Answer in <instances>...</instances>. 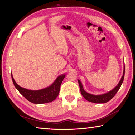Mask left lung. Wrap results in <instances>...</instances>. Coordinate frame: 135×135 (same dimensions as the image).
Listing matches in <instances>:
<instances>
[{"label": "left lung", "mask_w": 135, "mask_h": 135, "mask_svg": "<svg viewBox=\"0 0 135 135\" xmlns=\"http://www.w3.org/2000/svg\"><path fill=\"white\" fill-rule=\"evenodd\" d=\"M124 75H125V65H124V73H123V75L122 76L121 80H120L118 85H117V86L114 89L111 90L110 91H109V92L103 94H101V95H93V94H91L86 92L84 89V88H83L82 83L79 81V80H78L79 88H80V90H81V93L82 94V95L86 100L91 103H107L108 101H110L111 99L113 98L114 96H115L116 93H117V91H118V90L119 89V88L121 87V86L123 82V81H124Z\"/></svg>", "instance_id": "left-lung-1"}]
</instances>
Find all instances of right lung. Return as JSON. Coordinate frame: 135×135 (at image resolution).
Listing matches in <instances>:
<instances>
[{"label":"right lung","instance_id":"1","mask_svg":"<svg viewBox=\"0 0 135 135\" xmlns=\"http://www.w3.org/2000/svg\"><path fill=\"white\" fill-rule=\"evenodd\" d=\"M64 77V75L59 76L52 85L44 89L31 90L17 85L11 74V78L16 88L25 99L34 104H43L53 101L59 95L60 86Z\"/></svg>","mask_w":135,"mask_h":135}]
</instances>
